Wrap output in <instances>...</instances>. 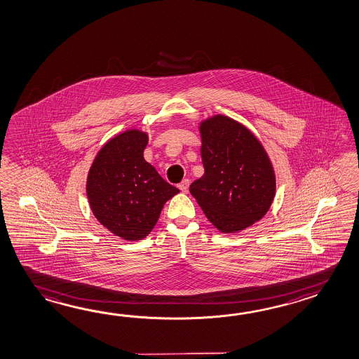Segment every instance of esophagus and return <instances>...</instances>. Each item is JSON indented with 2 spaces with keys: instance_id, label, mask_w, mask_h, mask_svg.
<instances>
[{
  "instance_id": "esophagus-1",
  "label": "esophagus",
  "mask_w": 359,
  "mask_h": 359,
  "mask_svg": "<svg viewBox=\"0 0 359 359\" xmlns=\"http://www.w3.org/2000/svg\"><path fill=\"white\" fill-rule=\"evenodd\" d=\"M189 184H191L189 179H184L183 182L179 184V189H180L182 191H184V193H187L188 189H189Z\"/></svg>"
}]
</instances>
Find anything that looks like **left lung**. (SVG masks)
<instances>
[{
    "mask_svg": "<svg viewBox=\"0 0 359 359\" xmlns=\"http://www.w3.org/2000/svg\"><path fill=\"white\" fill-rule=\"evenodd\" d=\"M205 174L189 187L207 219L222 233L253 225L269 211L275 174L264 147L245 126L230 117L201 125Z\"/></svg>",
    "mask_w": 359,
    "mask_h": 359,
    "instance_id": "8db88e82",
    "label": "left lung"
}]
</instances>
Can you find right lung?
Masks as SVG:
<instances>
[{
    "mask_svg": "<svg viewBox=\"0 0 359 359\" xmlns=\"http://www.w3.org/2000/svg\"><path fill=\"white\" fill-rule=\"evenodd\" d=\"M147 143L146 133L140 130L112 138L97 154L87 179L95 219L125 241L146 238L163 205L179 193L144 160Z\"/></svg>",
    "mask_w": 359,
    "mask_h": 359,
    "instance_id": "1",
    "label": "right lung"
}]
</instances>
